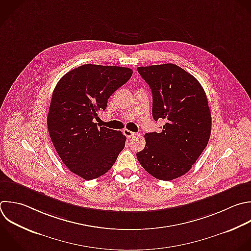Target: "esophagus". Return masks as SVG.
Wrapping results in <instances>:
<instances>
[{
    "instance_id": "34e87169",
    "label": "esophagus",
    "mask_w": 251,
    "mask_h": 251,
    "mask_svg": "<svg viewBox=\"0 0 251 251\" xmlns=\"http://www.w3.org/2000/svg\"><path fill=\"white\" fill-rule=\"evenodd\" d=\"M124 134H125L127 138H131V137L134 136L136 133H134V132H132V131H130V130H128V129H124Z\"/></svg>"
}]
</instances>
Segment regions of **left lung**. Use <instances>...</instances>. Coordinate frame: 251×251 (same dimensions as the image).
<instances>
[{"label": "left lung", "instance_id": "8db88e82", "mask_svg": "<svg viewBox=\"0 0 251 251\" xmlns=\"http://www.w3.org/2000/svg\"><path fill=\"white\" fill-rule=\"evenodd\" d=\"M152 91V115L163 120L161 132L144 135L145 147L136 153L151 176L172 180L186 174L208 144L211 113L205 91L190 74L174 64L138 67Z\"/></svg>", "mask_w": 251, "mask_h": 251}]
</instances>
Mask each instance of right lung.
<instances>
[{
	"mask_svg": "<svg viewBox=\"0 0 251 251\" xmlns=\"http://www.w3.org/2000/svg\"><path fill=\"white\" fill-rule=\"evenodd\" d=\"M131 75L127 68L87 64L66 74L53 91L50 137L63 163L86 180L106 174L125 147L122 131L99 127L93 119Z\"/></svg>",
	"mask_w": 251,
	"mask_h": 251,
	"instance_id": "right-lung-1",
	"label": "right lung"
}]
</instances>
